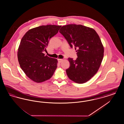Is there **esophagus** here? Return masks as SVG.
<instances>
[{
    "label": "esophagus",
    "mask_w": 124,
    "mask_h": 124,
    "mask_svg": "<svg viewBox=\"0 0 124 124\" xmlns=\"http://www.w3.org/2000/svg\"><path fill=\"white\" fill-rule=\"evenodd\" d=\"M58 61H59V63H61L64 60L63 59H58Z\"/></svg>",
    "instance_id": "esophagus-1"
}]
</instances>
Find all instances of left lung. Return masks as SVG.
Instances as JSON below:
<instances>
[{
  "label": "left lung",
  "mask_w": 124,
  "mask_h": 124,
  "mask_svg": "<svg viewBox=\"0 0 124 124\" xmlns=\"http://www.w3.org/2000/svg\"><path fill=\"white\" fill-rule=\"evenodd\" d=\"M59 31L71 47L78 49L77 59H68L67 76L78 84L86 82L97 72L103 59L104 48L99 36L93 29L81 24L64 25Z\"/></svg>",
  "instance_id": "8db88e82"
}]
</instances>
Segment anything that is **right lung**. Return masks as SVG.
Returning <instances> with one entry per match:
<instances>
[{
    "mask_svg": "<svg viewBox=\"0 0 124 124\" xmlns=\"http://www.w3.org/2000/svg\"><path fill=\"white\" fill-rule=\"evenodd\" d=\"M61 25H41L28 31L18 48V59L25 75L36 83L44 82L53 76L58 60L45 55L43 52L50 39L59 31Z\"/></svg>",
    "mask_w": 124,
    "mask_h": 124,
    "instance_id": "1",
    "label": "right lung"
}]
</instances>
